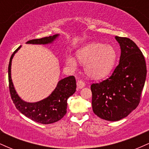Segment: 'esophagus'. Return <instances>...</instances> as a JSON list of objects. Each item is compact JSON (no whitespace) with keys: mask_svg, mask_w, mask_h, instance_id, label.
Instances as JSON below:
<instances>
[{"mask_svg":"<svg viewBox=\"0 0 149 149\" xmlns=\"http://www.w3.org/2000/svg\"><path fill=\"white\" fill-rule=\"evenodd\" d=\"M85 84L84 83V82H83L82 80H78V81H77V87H78V88H83L85 87Z\"/></svg>","mask_w":149,"mask_h":149,"instance_id":"34e87169","label":"esophagus"}]
</instances>
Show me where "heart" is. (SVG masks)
I'll return each mask as SVG.
<instances>
[{
    "instance_id": "1",
    "label": "heart",
    "mask_w": 149,
    "mask_h": 149,
    "mask_svg": "<svg viewBox=\"0 0 149 149\" xmlns=\"http://www.w3.org/2000/svg\"><path fill=\"white\" fill-rule=\"evenodd\" d=\"M76 56L80 64L84 65L86 74L95 79L107 76L113 69L117 59V53L111 45L100 42H91L85 45L77 52ZM66 64L71 69H76V58L68 56Z\"/></svg>"
}]
</instances>
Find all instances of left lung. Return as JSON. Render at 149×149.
Instances as JSON below:
<instances>
[{"mask_svg": "<svg viewBox=\"0 0 149 149\" xmlns=\"http://www.w3.org/2000/svg\"><path fill=\"white\" fill-rule=\"evenodd\" d=\"M115 38L121 50L119 64L109 78L91 85L93 112L109 121L124 118L137 107L147 72L137 45L127 38Z\"/></svg>", "mask_w": 149, "mask_h": 149, "instance_id": "obj_1", "label": "left lung"}]
</instances>
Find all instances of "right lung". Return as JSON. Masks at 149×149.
Returning a JSON list of instances; mask_svg holds the SVG:
<instances>
[{
  "label": "right lung",
  "mask_w": 149,
  "mask_h": 149,
  "mask_svg": "<svg viewBox=\"0 0 149 149\" xmlns=\"http://www.w3.org/2000/svg\"><path fill=\"white\" fill-rule=\"evenodd\" d=\"M59 36V34H55L52 36L33 39L27 41L26 43L46 45L54 42ZM21 47L19 46L12 54L8 66V80L12 100L18 111L32 120L41 124H50L57 122L66 115L67 100L76 92V78L71 76L59 80L50 95L39 102L31 103L22 100L15 90L11 78L12 60L15 53Z\"/></svg>",
  "instance_id": "add662e5"
}]
</instances>
